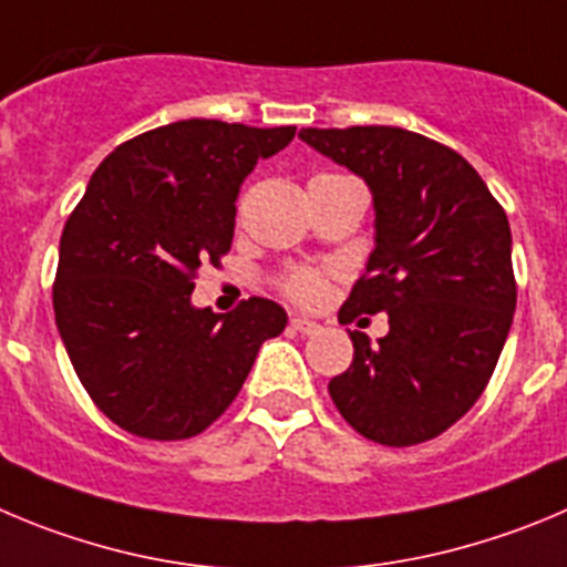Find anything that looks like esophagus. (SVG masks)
<instances>
[{
	"mask_svg": "<svg viewBox=\"0 0 567 567\" xmlns=\"http://www.w3.org/2000/svg\"><path fill=\"white\" fill-rule=\"evenodd\" d=\"M290 327H293L296 332H301V336H316V332L321 330V324H316V321L310 319H301V316H293V319H290Z\"/></svg>",
	"mask_w": 567,
	"mask_h": 567,
	"instance_id": "obj_1",
	"label": "esophagus"
}]
</instances>
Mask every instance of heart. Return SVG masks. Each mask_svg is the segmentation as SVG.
Segmentation results:
<instances>
[{"label":"heart","mask_w":567,"mask_h":567,"mask_svg":"<svg viewBox=\"0 0 567 567\" xmlns=\"http://www.w3.org/2000/svg\"><path fill=\"white\" fill-rule=\"evenodd\" d=\"M279 290L301 308H319L330 296V271L321 266H296L279 277Z\"/></svg>","instance_id":"heart-1"}]
</instances>
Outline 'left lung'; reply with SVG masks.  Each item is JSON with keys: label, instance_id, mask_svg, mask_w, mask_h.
Wrapping results in <instances>:
<instances>
[{"label": "left lung", "instance_id": "left-lung-1", "mask_svg": "<svg viewBox=\"0 0 567 567\" xmlns=\"http://www.w3.org/2000/svg\"><path fill=\"white\" fill-rule=\"evenodd\" d=\"M299 136L374 198V251L338 319L385 313L389 336L372 347L367 332H349L355 358L330 380L332 403L372 442H427L473 409L509 336L517 282L504 206L467 158L414 131Z\"/></svg>", "mask_w": 567, "mask_h": 567}]
</instances>
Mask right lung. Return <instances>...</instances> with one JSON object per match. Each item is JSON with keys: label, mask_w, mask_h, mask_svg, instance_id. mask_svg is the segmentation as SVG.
<instances>
[{"label": "right lung", "mask_w": 567, "mask_h": 567, "mask_svg": "<svg viewBox=\"0 0 567 567\" xmlns=\"http://www.w3.org/2000/svg\"><path fill=\"white\" fill-rule=\"evenodd\" d=\"M293 134L220 120L145 131L103 158L66 218L55 324L83 389L123 431L198 436L229 409L262 341L288 324L271 299L218 316L195 310L189 293L198 268L229 254L240 184Z\"/></svg>", "instance_id": "right-lung-1"}]
</instances>
